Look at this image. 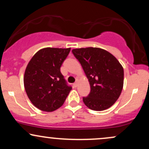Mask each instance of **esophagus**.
Wrapping results in <instances>:
<instances>
[{
  "label": "esophagus",
  "mask_w": 149,
  "mask_h": 149,
  "mask_svg": "<svg viewBox=\"0 0 149 149\" xmlns=\"http://www.w3.org/2000/svg\"><path fill=\"white\" fill-rule=\"evenodd\" d=\"M73 86H74L75 87V88H76V87L77 86H78V82H76V83H73Z\"/></svg>",
  "instance_id": "obj_1"
}]
</instances>
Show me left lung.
Returning <instances> with one entry per match:
<instances>
[{
	"label": "left lung",
	"instance_id": "8db88e82",
	"mask_svg": "<svg viewBox=\"0 0 149 149\" xmlns=\"http://www.w3.org/2000/svg\"><path fill=\"white\" fill-rule=\"evenodd\" d=\"M88 78L90 92L83 101L89 109L104 111L113 105L123 88L124 70L116 58L105 49L86 47L72 49Z\"/></svg>",
	"mask_w": 149,
	"mask_h": 149
}]
</instances>
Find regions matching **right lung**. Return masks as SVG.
I'll return each mask as SVG.
<instances>
[{
	"instance_id": "obj_1",
	"label": "right lung",
	"mask_w": 149,
	"mask_h": 149,
	"mask_svg": "<svg viewBox=\"0 0 149 149\" xmlns=\"http://www.w3.org/2000/svg\"><path fill=\"white\" fill-rule=\"evenodd\" d=\"M71 48L45 47L31 59L24 76L25 91L31 103L42 111L52 112L61 107L71 90L60 67Z\"/></svg>"
}]
</instances>
